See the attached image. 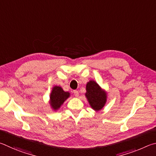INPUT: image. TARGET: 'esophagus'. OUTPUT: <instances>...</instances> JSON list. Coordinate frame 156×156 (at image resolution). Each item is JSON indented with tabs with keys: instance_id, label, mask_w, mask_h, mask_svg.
I'll return each mask as SVG.
<instances>
[{
	"instance_id": "1",
	"label": "esophagus",
	"mask_w": 156,
	"mask_h": 156,
	"mask_svg": "<svg viewBox=\"0 0 156 156\" xmlns=\"http://www.w3.org/2000/svg\"><path fill=\"white\" fill-rule=\"evenodd\" d=\"M73 93L75 94V96L77 97L79 96V91L78 90H73Z\"/></svg>"
}]
</instances>
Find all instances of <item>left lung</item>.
<instances>
[{
  "instance_id": "left-lung-1",
  "label": "left lung",
  "mask_w": 156,
  "mask_h": 156,
  "mask_svg": "<svg viewBox=\"0 0 156 156\" xmlns=\"http://www.w3.org/2000/svg\"><path fill=\"white\" fill-rule=\"evenodd\" d=\"M86 96L94 110H100L104 106L106 102V94L99 86L94 81H90L86 85Z\"/></svg>"
}]
</instances>
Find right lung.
Masks as SVG:
<instances>
[{
	"instance_id": "1",
	"label": "right lung",
	"mask_w": 156,
	"mask_h": 156,
	"mask_svg": "<svg viewBox=\"0 0 156 156\" xmlns=\"http://www.w3.org/2000/svg\"><path fill=\"white\" fill-rule=\"evenodd\" d=\"M69 92H64L59 86H55L51 94V105L54 110H57L65 100L69 97Z\"/></svg>"
}]
</instances>
